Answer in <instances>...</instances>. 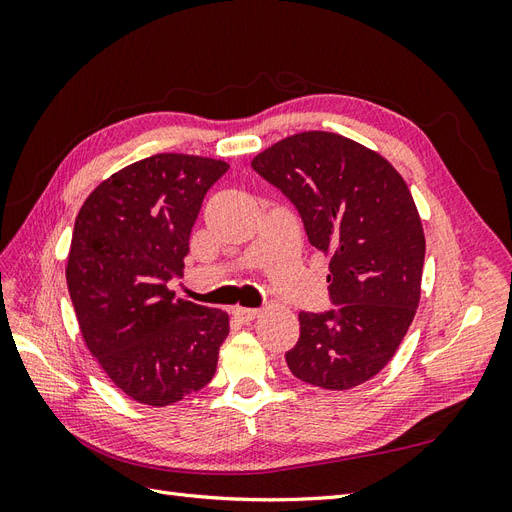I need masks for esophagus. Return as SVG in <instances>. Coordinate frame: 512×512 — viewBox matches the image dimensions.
I'll return each mask as SVG.
<instances>
[{
    "mask_svg": "<svg viewBox=\"0 0 512 512\" xmlns=\"http://www.w3.org/2000/svg\"><path fill=\"white\" fill-rule=\"evenodd\" d=\"M232 316H235L239 322H252L258 316V309L235 307V309H232Z\"/></svg>",
    "mask_w": 512,
    "mask_h": 512,
    "instance_id": "esophagus-1",
    "label": "esophagus"
}]
</instances>
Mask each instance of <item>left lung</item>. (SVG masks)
<instances>
[{
  "label": "left lung",
  "instance_id": "1",
  "mask_svg": "<svg viewBox=\"0 0 512 512\" xmlns=\"http://www.w3.org/2000/svg\"><path fill=\"white\" fill-rule=\"evenodd\" d=\"M297 207L327 254L329 312H301L286 363L299 380L348 391L393 359L421 299L425 235L406 181L380 153L333 132H301L252 160Z\"/></svg>",
  "mask_w": 512,
  "mask_h": 512
}]
</instances>
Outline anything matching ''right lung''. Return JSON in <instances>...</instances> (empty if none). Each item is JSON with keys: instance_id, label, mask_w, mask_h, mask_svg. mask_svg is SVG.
<instances>
[{"instance_id": "add662e5", "label": "right lung", "mask_w": 512, "mask_h": 512, "mask_svg": "<svg viewBox=\"0 0 512 512\" xmlns=\"http://www.w3.org/2000/svg\"><path fill=\"white\" fill-rule=\"evenodd\" d=\"M222 160L158 153L102 181L76 215L66 280L89 352L117 389L170 406L211 382L222 309L175 299L190 232Z\"/></svg>"}]
</instances>
